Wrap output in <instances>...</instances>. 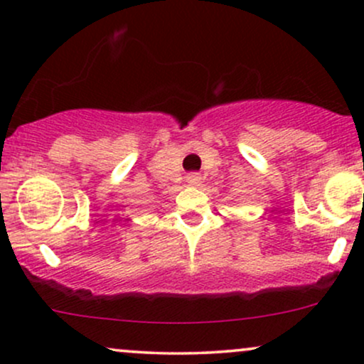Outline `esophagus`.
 I'll use <instances>...</instances> for the list:
<instances>
[{
  "label": "esophagus",
  "instance_id": "34e87169",
  "mask_svg": "<svg viewBox=\"0 0 364 364\" xmlns=\"http://www.w3.org/2000/svg\"><path fill=\"white\" fill-rule=\"evenodd\" d=\"M186 181H188V185H190V186H198L200 181H202V178H200L198 174L193 173V174H188Z\"/></svg>",
  "mask_w": 364,
  "mask_h": 364
}]
</instances>
